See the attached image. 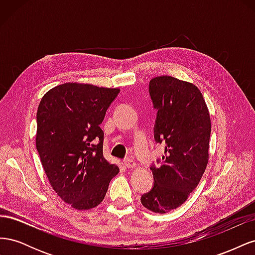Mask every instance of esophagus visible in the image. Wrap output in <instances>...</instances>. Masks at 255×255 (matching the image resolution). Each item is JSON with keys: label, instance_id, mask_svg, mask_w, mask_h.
I'll use <instances>...</instances> for the list:
<instances>
[{"label": "esophagus", "instance_id": "esophagus-1", "mask_svg": "<svg viewBox=\"0 0 255 255\" xmlns=\"http://www.w3.org/2000/svg\"><path fill=\"white\" fill-rule=\"evenodd\" d=\"M123 164H125V166L127 168H135L136 167V163H135L133 159H130V158L125 159V161H123Z\"/></svg>", "mask_w": 255, "mask_h": 255}]
</instances>
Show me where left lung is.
<instances>
[{"label": "left lung", "instance_id": "left-lung-1", "mask_svg": "<svg viewBox=\"0 0 255 255\" xmlns=\"http://www.w3.org/2000/svg\"><path fill=\"white\" fill-rule=\"evenodd\" d=\"M149 92L157 111L154 138L165 143V155L150 169L153 188L141 204L165 214L186 201L201 180L208 163L211 117L205 100L194 84L169 75L150 81Z\"/></svg>", "mask_w": 255, "mask_h": 255}]
</instances>
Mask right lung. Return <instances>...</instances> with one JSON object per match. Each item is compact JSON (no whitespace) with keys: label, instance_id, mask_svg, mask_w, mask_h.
<instances>
[{"label":"right lung","instance_id":"obj_1","mask_svg":"<svg viewBox=\"0 0 255 255\" xmlns=\"http://www.w3.org/2000/svg\"><path fill=\"white\" fill-rule=\"evenodd\" d=\"M120 89L66 83L45 94L37 111L36 148L54 191L78 211L103 201L119 168L103 156L100 128Z\"/></svg>","mask_w":255,"mask_h":255}]
</instances>
